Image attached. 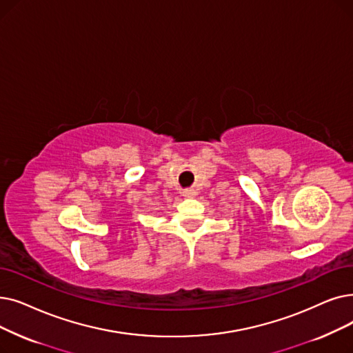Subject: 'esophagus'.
I'll use <instances>...</instances> for the list:
<instances>
[{
    "mask_svg": "<svg viewBox=\"0 0 353 353\" xmlns=\"http://www.w3.org/2000/svg\"><path fill=\"white\" fill-rule=\"evenodd\" d=\"M181 194L185 196V197H188V199H193L196 196V190L194 189H185V190L181 192Z\"/></svg>",
    "mask_w": 353,
    "mask_h": 353,
    "instance_id": "esophagus-1",
    "label": "esophagus"
}]
</instances>
